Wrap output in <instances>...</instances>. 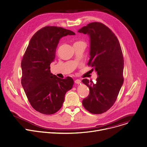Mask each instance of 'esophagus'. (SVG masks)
Returning <instances> with one entry per match:
<instances>
[{"label":"esophagus","mask_w":147,"mask_h":147,"mask_svg":"<svg viewBox=\"0 0 147 147\" xmlns=\"http://www.w3.org/2000/svg\"><path fill=\"white\" fill-rule=\"evenodd\" d=\"M74 82H75V83L77 84H80L81 83V80H79V79H77V80H75Z\"/></svg>","instance_id":"obj_1"}]
</instances>
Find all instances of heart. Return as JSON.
Segmentation results:
<instances>
[{
  "instance_id": "1",
  "label": "heart",
  "mask_w": 147,
  "mask_h": 147,
  "mask_svg": "<svg viewBox=\"0 0 147 147\" xmlns=\"http://www.w3.org/2000/svg\"><path fill=\"white\" fill-rule=\"evenodd\" d=\"M78 42H80V41H78ZM76 43V42H75Z\"/></svg>"
}]
</instances>
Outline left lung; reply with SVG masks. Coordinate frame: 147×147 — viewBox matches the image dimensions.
I'll return each instance as SVG.
<instances>
[{
  "label": "left lung",
  "instance_id": "8db88e82",
  "mask_svg": "<svg viewBox=\"0 0 147 147\" xmlns=\"http://www.w3.org/2000/svg\"><path fill=\"white\" fill-rule=\"evenodd\" d=\"M78 32L89 37L88 64L93 67L98 76L96 84L86 78L82 80L89 88V94L82 103L90 113L102 114L113 106L123 83L121 47L114 33L100 22L90 23Z\"/></svg>",
  "mask_w": 147,
  "mask_h": 147
}]
</instances>
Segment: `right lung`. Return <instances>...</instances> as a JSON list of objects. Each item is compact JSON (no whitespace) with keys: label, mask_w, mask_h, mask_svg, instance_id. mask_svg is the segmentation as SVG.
Masks as SVG:
<instances>
[{"label":"right lung","mask_w":147,"mask_h":147,"mask_svg":"<svg viewBox=\"0 0 147 147\" xmlns=\"http://www.w3.org/2000/svg\"><path fill=\"white\" fill-rule=\"evenodd\" d=\"M75 33L63 28L45 26L31 38L21 61V84L28 99L37 111L53 114L62 107L66 93L74 84L71 77L58 78L50 71L60 39Z\"/></svg>","instance_id":"obj_1"}]
</instances>
